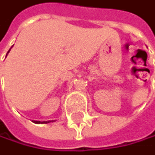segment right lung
<instances>
[{
	"label": "right lung",
	"instance_id": "obj_1",
	"mask_svg": "<svg viewBox=\"0 0 155 155\" xmlns=\"http://www.w3.org/2000/svg\"><path fill=\"white\" fill-rule=\"evenodd\" d=\"M9 51H10V50H9ZM9 51H8L7 52H9ZM50 122H51V121H50ZM50 122L48 121V122H43V123H45V124H48V123H50ZM36 123H40V122H36Z\"/></svg>",
	"mask_w": 155,
	"mask_h": 155
}]
</instances>
